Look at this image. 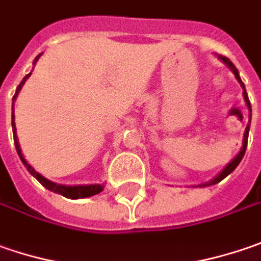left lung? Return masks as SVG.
Here are the masks:
<instances>
[{"label": "left lung", "mask_w": 261, "mask_h": 261, "mask_svg": "<svg viewBox=\"0 0 261 261\" xmlns=\"http://www.w3.org/2000/svg\"><path fill=\"white\" fill-rule=\"evenodd\" d=\"M219 58H221L223 63L226 64L231 70H232V73L235 74V77H237V80L241 83V86H243L244 89V99H245V102H247V105H248V109H250V122H251V103H250V99H248V96H247V92H245V86H244L243 80H241V77H240V73H238V70H237V67L233 65L232 63H231V60L229 58H226V57H222V55H219ZM248 130H250V124L247 125V128H245V133H244V143H243V149H241V152L237 154V158L233 159L231 164L226 165V168L222 171L219 175L216 176L213 181H210V182H207V184H203V186H212V184H216V182H219V181H222L225 176H228L231 172H232L233 169L238 166V164L241 162V159L244 158V153H245V149H247V142H248Z\"/></svg>", "instance_id": "obj_1"}]
</instances>
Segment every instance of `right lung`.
Returning a JSON list of instances; mask_svg holds the SVG:
<instances>
[{"mask_svg": "<svg viewBox=\"0 0 261 261\" xmlns=\"http://www.w3.org/2000/svg\"><path fill=\"white\" fill-rule=\"evenodd\" d=\"M39 58V57H38ZM36 58V60H38ZM35 60V61H36ZM32 73H29L23 80H21V83L18 85L17 90H16V95L13 96V100L16 99V96L18 95V92H20V89H21V86L24 85V82H26V79H28L29 75ZM13 119H14V114L11 115ZM13 124V136H14V144H16V150H17L18 156H20V159H21V162L23 165L28 168V171L32 174V175L35 176L38 181H39L40 184L43 186L45 188H48V190H51L54 193H58V194H61L64 197H68V198H83V197H90V196H95L97 193H100L103 187L102 186H99V184H95V186H74V187H67V186H58V184H55V182H51V181H48L46 178H43V176L38 174L30 165L28 164V161L23 158V154H21V150H20V146H18V142H17V134H16V125H14V121L11 122Z\"/></svg>", "mask_w": 261, "mask_h": 261, "instance_id": "1", "label": "right lung"}]
</instances>
